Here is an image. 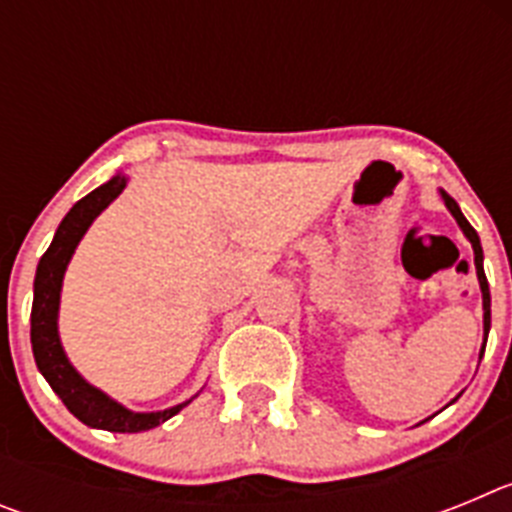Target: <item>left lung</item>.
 Returning a JSON list of instances; mask_svg holds the SVG:
<instances>
[{
    "label": "left lung",
    "instance_id": "left-lung-1",
    "mask_svg": "<svg viewBox=\"0 0 512 512\" xmlns=\"http://www.w3.org/2000/svg\"><path fill=\"white\" fill-rule=\"evenodd\" d=\"M441 197L443 202H446V207H449L451 215L456 217V223H459V228L464 230V235L469 238V243H472L474 248V266H477V279H479V289H482V310H485V343H487V333H490V284H487V277H485V266H482V246H479V235L477 230L469 225V220L464 215H461L459 205L454 202V197H449V194L443 192L441 189ZM485 343H482V351H479V356L485 354Z\"/></svg>",
    "mask_w": 512,
    "mask_h": 512
}]
</instances>
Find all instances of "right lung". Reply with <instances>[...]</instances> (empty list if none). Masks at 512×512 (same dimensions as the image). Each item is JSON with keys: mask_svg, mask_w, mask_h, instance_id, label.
I'll use <instances>...</instances> for the list:
<instances>
[{"mask_svg": "<svg viewBox=\"0 0 512 512\" xmlns=\"http://www.w3.org/2000/svg\"><path fill=\"white\" fill-rule=\"evenodd\" d=\"M125 184H128L125 174L112 176L110 182L76 202L58 225L51 246L40 256L38 271H35L30 343H33L35 364H38L45 382L51 384L53 392L69 408V413H74L81 423L112 433H140L151 431L156 425L174 418L192 400L174 405L169 410H158V413H133V410L122 408L120 402L92 387L87 379L76 372L71 361L66 359V351H63L61 338H58V305H61V284L66 266H69L71 256H74L76 246L89 230V225L94 223V217L112 200H117V194L125 189Z\"/></svg>", "mask_w": 512, "mask_h": 512, "instance_id": "right-lung-1", "label": "right lung"}]
</instances>
